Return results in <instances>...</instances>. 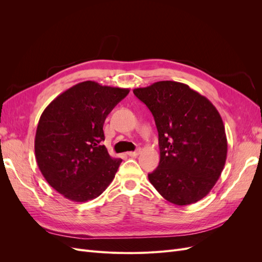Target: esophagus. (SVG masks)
Segmentation results:
<instances>
[{
	"mask_svg": "<svg viewBox=\"0 0 262 262\" xmlns=\"http://www.w3.org/2000/svg\"><path fill=\"white\" fill-rule=\"evenodd\" d=\"M140 153H141V148H138L137 150H134V152H128V153H126V155L130 156V157H137Z\"/></svg>",
	"mask_w": 262,
	"mask_h": 262,
	"instance_id": "34e87169",
	"label": "esophagus"
}]
</instances>
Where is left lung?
Wrapping results in <instances>:
<instances>
[{"label": "left lung", "instance_id": "obj_1", "mask_svg": "<svg viewBox=\"0 0 262 262\" xmlns=\"http://www.w3.org/2000/svg\"><path fill=\"white\" fill-rule=\"evenodd\" d=\"M152 113L158 131L160 164L148 180L164 199L195 203L216 184L224 168L227 140L212 102L184 83L156 82L133 90Z\"/></svg>", "mask_w": 262, "mask_h": 262}]
</instances>
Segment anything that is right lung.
I'll return each mask as SVG.
<instances>
[{"mask_svg": "<svg viewBox=\"0 0 262 262\" xmlns=\"http://www.w3.org/2000/svg\"><path fill=\"white\" fill-rule=\"evenodd\" d=\"M129 92L86 81L60 94L43 110L35 137L36 161L48 184L67 199L93 200L114 180L122 160L101 145L102 126Z\"/></svg>", "mask_w": 262, "mask_h": 262, "instance_id": "right-lung-1", "label": "right lung"}]
</instances>
